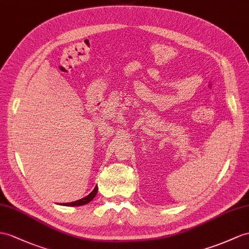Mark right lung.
I'll return each instance as SVG.
<instances>
[{"mask_svg":"<svg viewBox=\"0 0 249 249\" xmlns=\"http://www.w3.org/2000/svg\"><path fill=\"white\" fill-rule=\"evenodd\" d=\"M97 192H98V187H95V189L89 193V196H87L86 197H83V198H81V199H78V201H76V202H71V203H65V204H63V205H65V206H81V205H86V204H88V203H89L90 201H92V199L96 196V195H97Z\"/></svg>","mask_w":249,"mask_h":249,"instance_id":"1","label":"right lung"}]
</instances>
